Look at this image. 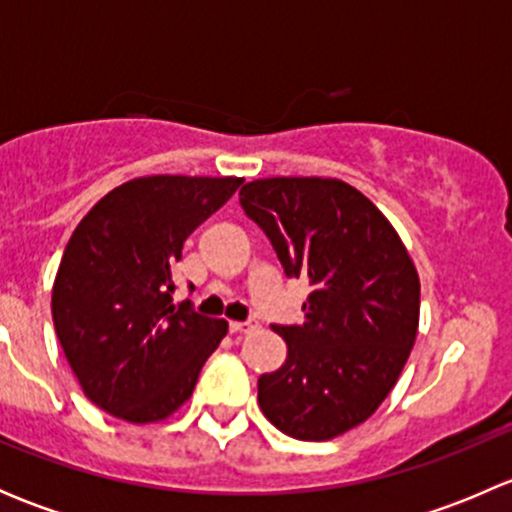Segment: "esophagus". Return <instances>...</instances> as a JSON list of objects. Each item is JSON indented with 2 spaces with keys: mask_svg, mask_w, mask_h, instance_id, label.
<instances>
[{
  "mask_svg": "<svg viewBox=\"0 0 512 512\" xmlns=\"http://www.w3.org/2000/svg\"><path fill=\"white\" fill-rule=\"evenodd\" d=\"M250 327H252L250 322H230V332L232 334H242V332H247Z\"/></svg>",
  "mask_w": 512,
  "mask_h": 512,
  "instance_id": "34e87169",
  "label": "esophagus"
}]
</instances>
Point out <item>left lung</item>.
I'll use <instances>...</instances> for the list:
<instances>
[{"label":"left lung","mask_w":512,"mask_h":512,"mask_svg":"<svg viewBox=\"0 0 512 512\" xmlns=\"http://www.w3.org/2000/svg\"><path fill=\"white\" fill-rule=\"evenodd\" d=\"M240 205L285 275L312 287L302 324H272L287 359L257 379L260 409L287 436L329 441L394 389L416 342V267L381 210L344 180H252Z\"/></svg>","instance_id":"left-lung-1"}]
</instances>
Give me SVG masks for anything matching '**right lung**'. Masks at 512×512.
I'll return each mask as SVG.
<instances>
[{
	"mask_svg": "<svg viewBox=\"0 0 512 512\" xmlns=\"http://www.w3.org/2000/svg\"><path fill=\"white\" fill-rule=\"evenodd\" d=\"M242 178L148 175L118 185L71 235L51 292L56 337L81 389L106 414L163 421L190 399L225 319L173 304L183 242Z\"/></svg>",
	"mask_w": 512,
	"mask_h": 512,
	"instance_id": "add662e5",
	"label": "right lung"
}]
</instances>
